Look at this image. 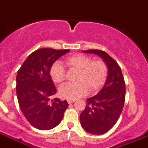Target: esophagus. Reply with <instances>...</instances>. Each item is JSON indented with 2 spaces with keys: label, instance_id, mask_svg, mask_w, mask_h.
I'll list each match as a JSON object with an SVG mask.
<instances>
[{
  "label": "esophagus",
  "instance_id": "obj_1",
  "mask_svg": "<svg viewBox=\"0 0 148 148\" xmlns=\"http://www.w3.org/2000/svg\"><path fill=\"white\" fill-rule=\"evenodd\" d=\"M67 101H68V103H69V104H71V103H75V100H68Z\"/></svg>",
  "mask_w": 148,
  "mask_h": 148
}]
</instances>
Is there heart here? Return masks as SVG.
Instances as JSON below:
<instances>
[{
  "instance_id": "1",
  "label": "heart",
  "mask_w": 148,
  "mask_h": 148,
  "mask_svg": "<svg viewBox=\"0 0 148 148\" xmlns=\"http://www.w3.org/2000/svg\"><path fill=\"white\" fill-rule=\"evenodd\" d=\"M63 63L69 70L77 71L75 83H66L59 89L62 98L74 100L85 95L88 91L96 92L100 90L107 80L108 69L102 60H94L83 54L68 56ZM50 76L56 84H61L66 78V72L59 61L55 62L50 68Z\"/></svg>"
}]
</instances>
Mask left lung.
<instances>
[{
    "label": "left lung",
    "instance_id": "obj_1",
    "mask_svg": "<svg viewBox=\"0 0 148 148\" xmlns=\"http://www.w3.org/2000/svg\"><path fill=\"white\" fill-rule=\"evenodd\" d=\"M83 52L97 55L108 66L106 84L98 94L87 99L86 107L80 115L85 130L101 135L110 130L121 115L125 99V83L119 65L107 53L97 49Z\"/></svg>",
    "mask_w": 148,
    "mask_h": 148
}]
</instances>
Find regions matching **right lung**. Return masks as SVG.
I'll return each instance as SVG.
<instances>
[{
    "instance_id": "right-lung-1",
    "label": "right lung",
    "mask_w": 148,
    "mask_h": 148,
    "mask_svg": "<svg viewBox=\"0 0 148 148\" xmlns=\"http://www.w3.org/2000/svg\"><path fill=\"white\" fill-rule=\"evenodd\" d=\"M70 50L44 48L30 53L18 70L16 93L20 108L31 125L41 130H51L61 122L68 107L66 100H51L56 88L50 68Z\"/></svg>"
}]
</instances>
